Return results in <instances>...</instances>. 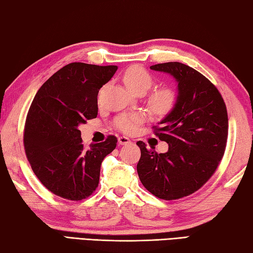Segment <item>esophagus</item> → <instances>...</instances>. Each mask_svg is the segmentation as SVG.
I'll use <instances>...</instances> for the list:
<instances>
[{"mask_svg":"<svg viewBox=\"0 0 253 253\" xmlns=\"http://www.w3.org/2000/svg\"><path fill=\"white\" fill-rule=\"evenodd\" d=\"M118 141H119V144L121 145H126L131 143V140L129 138H126V136H120Z\"/></svg>","mask_w":253,"mask_h":253,"instance_id":"esophagus-1","label":"esophagus"}]
</instances>
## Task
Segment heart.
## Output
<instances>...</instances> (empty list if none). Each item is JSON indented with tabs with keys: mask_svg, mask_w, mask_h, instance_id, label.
<instances>
[{
	"mask_svg": "<svg viewBox=\"0 0 253 253\" xmlns=\"http://www.w3.org/2000/svg\"><path fill=\"white\" fill-rule=\"evenodd\" d=\"M123 83L131 92L135 94H144L152 87L154 80L149 71L142 66H130L123 73ZM176 103V93L171 87H159L148 96V105L154 114L163 115L169 114ZM145 120L143 113L121 114L114 119V126L123 133L131 134L138 130L141 123Z\"/></svg>",
	"mask_w": 253,
	"mask_h": 253,
	"instance_id": "1",
	"label": "heart"
}]
</instances>
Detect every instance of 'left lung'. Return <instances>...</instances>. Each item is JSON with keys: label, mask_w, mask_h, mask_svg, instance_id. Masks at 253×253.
I'll return each mask as SVG.
<instances>
[{"label": "left lung", "mask_w": 253, "mask_h": 253, "mask_svg": "<svg viewBox=\"0 0 253 253\" xmlns=\"http://www.w3.org/2000/svg\"><path fill=\"white\" fill-rule=\"evenodd\" d=\"M150 69L173 75L179 95L173 110L153 126L169 150L158 153L138 141L136 170L153 196L176 200L198 191L219 167L228 140L227 106L214 84L191 66L168 62Z\"/></svg>", "instance_id": "obj_1"}]
</instances>
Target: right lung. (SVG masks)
<instances>
[{
	"label": "right lung",
	"mask_w": 253,
	"mask_h": 253,
	"mask_svg": "<svg viewBox=\"0 0 253 253\" xmlns=\"http://www.w3.org/2000/svg\"><path fill=\"white\" fill-rule=\"evenodd\" d=\"M117 70V65L73 62L53 74L34 96L24 126L25 154L34 174L57 197L81 201L99 185L101 163L118 139L109 135L86 149L79 126L96 118L97 93Z\"/></svg>",
	"instance_id": "1"
}]
</instances>
